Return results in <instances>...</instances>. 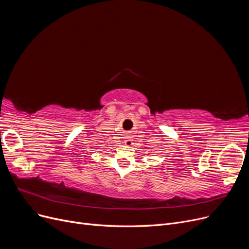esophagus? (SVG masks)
<instances>
[{"label":"esophagus","instance_id":"obj_1","mask_svg":"<svg viewBox=\"0 0 249 249\" xmlns=\"http://www.w3.org/2000/svg\"><path fill=\"white\" fill-rule=\"evenodd\" d=\"M124 143L126 145H132L133 144V141L131 140V139H126L125 141H124Z\"/></svg>","mask_w":249,"mask_h":249}]
</instances>
